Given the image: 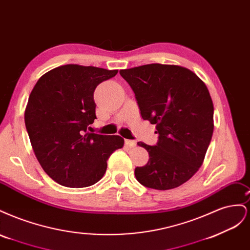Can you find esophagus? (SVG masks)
<instances>
[{"mask_svg": "<svg viewBox=\"0 0 250 250\" xmlns=\"http://www.w3.org/2000/svg\"><path fill=\"white\" fill-rule=\"evenodd\" d=\"M125 145L128 147H134L135 146V142L132 140H125Z\"/></svg>", "mask_w": 250, "mask_h": 250, "instance_id": "34e87169", "label": "esophagus"}]
</instances>
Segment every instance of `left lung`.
Returning a JSON list of instances; mask_svg holds the SVG:
<instances>
[{"instance_id": "8db88e82", "label": "left lung", "mask_w": 250, "mask_h": 250, "mask_svg": "<svg viewBox=\"0 0 250 250\" xmlns=\"http://www.w3.org/2000/svg\"><path fill=\"white\" fill-rule=\"evenodd\" d=\"M144 120L156 124L158 141L149 146L144 167L134 170L144 187L170 190L185 184L203 163L214 131V105L206 84L186 67L151 63L121 70Z\"/></svg>"}]
</instances>
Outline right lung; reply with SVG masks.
Listing matches in <instances>:
<instances>
[{
	"mask_svg": "<svg viewBox=\"0 0 250 250\" xmlns=\"http://www.w3.org/2000/svg\"><path fill=\"white\" fill-rule=\"evenodd\" d=\"M118 70L65 64L39 79L30 94L25 124L37 161L57 184L85 188L99 181L124 140L87 132L94 123V92Z\"/></svg>",
	"mask_w": 250,
	"mask_h": 250,
	"instance_id": "add662e5",
	"label": "right lung"
}]
</instances>
